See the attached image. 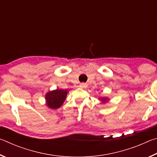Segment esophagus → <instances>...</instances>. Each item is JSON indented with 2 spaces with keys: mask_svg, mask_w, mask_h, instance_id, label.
<instances>
[{
  "mask_svg": "<svg viewBox=\"0 0 157 157\" xmlns=\"http://www.w3.org/2000/svg\"><path fill=\"white\" fill-rule=\"evenodd\" d=\"M79 87L82 89H84V88H86L87 87V84L86 83H81L79 84Z\"/></svg>",
  "mask_w": 157,
  "mask_h": 157,
  "instance_id": "obj_1",
  "label": "esophagus"
}]
</instances>
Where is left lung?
Listing matches in <instances>:
<instances>
[{"label":"left lung","mask_w":157,"mask_h":157,"mask_svg":"<svg viewBox=\"0 0 157 157\" xmlns=\"http://www.w3.org/2000/svg\"><path fill=\"white\" fill-rule=\"evenodd\" d=\"M102 101H103V102H105L106 100H107V99H105V98H103V99H102Z\"/></svg>","instance_id":"left-lung-1"}]
</instances>
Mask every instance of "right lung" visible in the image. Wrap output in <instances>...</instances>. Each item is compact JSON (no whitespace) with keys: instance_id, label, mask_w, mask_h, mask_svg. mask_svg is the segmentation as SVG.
<instances>
[{"instance_id":"1","label":"right lung","mask_w":157,"mask_h":157,"mask_svg":"<svg viewBox=\"0 0 157 157\" xmlns=\"http://www.w3.org/2000/svg\"><path fill=\"white\" fill-rule=\"evenodd\" d=\"M67 93L66 90L62 89H57L48 92L46 95L47 105L54 109L60 107L64 102Z\"/></svg>"}]
</instances>
